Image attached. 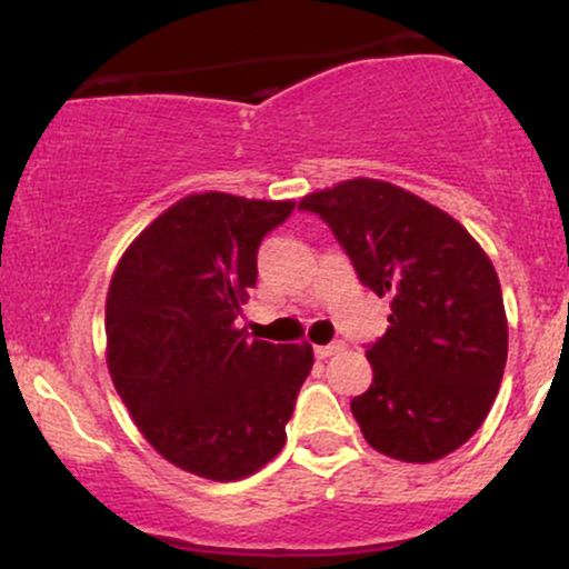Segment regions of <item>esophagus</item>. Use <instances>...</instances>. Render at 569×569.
I'll return each instance as SVG.
<instances>
[{"instance_id": "1", "label": "esophagus", "mask_w": 569, "mask_h": 569, "mask_svg": "<svg viewBox=\"0 0 569 569\" xmlns=\"http://www.w3.org/2000/svg\"><path fill=\"white\" fill-rule=\"evenodd\" d=\"M339 350H342V345H339V342H335V345H318L316 356L318 358H331V356H337Z\"/></svg>"}]
</instances>
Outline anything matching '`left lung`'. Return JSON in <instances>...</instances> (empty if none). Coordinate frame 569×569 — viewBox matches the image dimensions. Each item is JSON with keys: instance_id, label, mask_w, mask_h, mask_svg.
<instances>
[{"instance_id": "left-lung-1", "label": "left lung", "mask_w": 569, "mask_h": 569, "mask_svg": "<svg viewBox=\"0 0 569 569\" xmlns=\"http://www.w3.org/2000/svg\"><path fill=\"white\" fill-rule=\"evenodd\" d=\"M348 251L363 286L390 299L388 331L367 350L375 371L352 417L377 452L433 462L479 430L498 396L508 321L498 272L441 208L380 179L305 194Z\"/></svg>"}]
</instances>
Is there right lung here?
<instances>
[{
	"label": "right lung",
	"instance_id": "add662e5",
	"mask_svg": "<svg viewBox=\"0 0 569 569\" xmlns=\"http://www.w3.org/2000/svg\"><path fill=\"white\" fill-rule=\"evenodd\" d=\"M291 211L293 200L187 194L117 262L109 375L143 439L181 471L238 481L283 449L312 348L248 339L234 321L259 243Z\"/></svg>",
	"mask_w": 569,
	"mask_h": 569
}]
</instances>
